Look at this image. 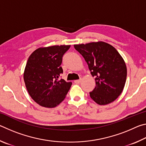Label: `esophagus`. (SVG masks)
Listing matches in <instances>:
<instances>
[{
    "instance_id": "esophagus-1",
    "label": "esophagus",
    "mask_w": 146,
    "mask_h": 146,
    "mask_svg": "<svg viewBox=\"0 0 146 146\" xmlns=\"http://www.w3.org/2000/svg\"><path fill=\"white\" fill-rule=\"evenodd\" d=\"M81 82V79H80V80H76L74 81V82H75V84H79Z\"/></svg>"
}]
</instances>
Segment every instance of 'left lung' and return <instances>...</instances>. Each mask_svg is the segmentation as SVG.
<instances>
[{
    "label": "left lung",
    "instance_id": "8db88e82",
    "mask_svg": "<svg viewBox=\"0 0 146 146\" xmlns=\"http://www.w3.org/2000/svg\"><path fill=\"white\" fill-rule=\"evenodd\" d=\"M84 58L91 74L95 76V88L90 97L99 105L115 101L122 93L127 77V68L122 56L110 44L98 41L75 44Z\"/></svg>",
    "mask_w": 146,
    "mask_h": 146
}]
</instances>
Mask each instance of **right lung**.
Returning <instances> with one entry per match:
<instances>
[{"instance_id": "add662e5", "label": "right lung", "mask_w": 146, "mask_h": 146, "mask_svg": "<svg viewBox=\"0 0 146 146\" xmlns=\"http://www.w3.org/2000/svg\"><path fill=\"white\" fill-rule=\"evenodd\" d=\"M70 45L39 48L29 56L24 72V80L29 95L42 107L52 108L66 98L72 82H67L60 75L64 54Z\"/></svg>"}]
</instances>
